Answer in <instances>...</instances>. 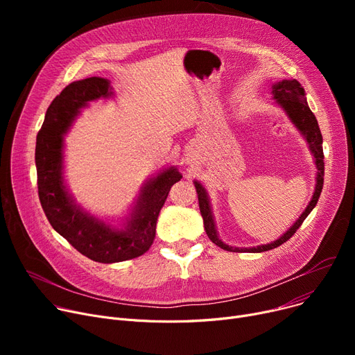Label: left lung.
<instances>
[{
    "instance_id": "8db88e82",
    "label": "left lung",
    "mask_w": 355,
    "mask_h": 355,
    "mask_svg": "<svg viewBox=\"0 0 355 355\" xmlns=\"http://www.w3.org/2000/svg\"><path fill=\"white\" fill-rule=\"evenodd\" d=\"M272 95H273L276 105L284 109L289 121L305 138L309 151L313 155V162L316 166V178H315L316 184H315L313 196L306 206V209L304 210V213L300 216V218H297L293 225L275 241H270V243H268V245L254 246V248H233V246L226 245L225 241H221V239L218 237L213 210H211V204H210V197L207 194V190L204 189V185L196 180L194 187H196L197 196H198V206H200V213H201L202 221H204V229H206V233L213 243L216 246L221 248L223 250L236 252V253H260V252H268V250H272L277 246L284 245L285 241L289 240L295 234V232L301 227L304 220L313 210L316 202H318V198L322 191V185H324L322 135H321V130L318 126V121H316L315 115L312 114V110L308 106L304 87L296 79H284L282 82H277L272 86Z\"/></svg>"
}]
</instances>
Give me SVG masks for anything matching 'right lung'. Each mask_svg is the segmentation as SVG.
Segmentation results:
<instances>
[{"mask_svg": "<svg viewBox=\"0 0 355 355\" xmlns=\"http://www.w3.org/2000/svg\"><path fill=\"white\" fill-rule=\"evenodd\" d=\"M112 96L114 89L103 78L70 83L50 103L35 142L37 185L47 220L74 249L99 263L135 259L151 248L168 193L182 178L173 165L146 180L121 227L90 214L76 202L64 181V135L89 102Z\"/></svg>", "mask_w": 355, "mask_h": 355, "instance_id": "add662e5", "label": "right lung"}]
</instances>
